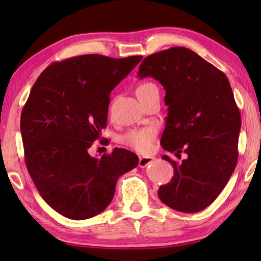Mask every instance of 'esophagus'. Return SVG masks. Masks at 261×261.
<instances>
[{
  "label": "esophagus",
  "mask_w": 261,
  "mask_h": 261,
  "mask_svg": "<svg viewBox=\"0 0 261 261\" xmlns=\"http://www.w3.org/2000/svg\"><path fill=\"white\" fill-rule=\"evenodd\" d=\"M154 160L153 157H139V167L145 168Z\"/></svg>",
  "instance_id": "1"
}]
</instances>
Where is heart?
Returning a JSON list of instances; mask_svg holds the SVG:
<instances>
[{"label":"heart","mask_w":261,"mask_h":261,"mask_svg":"<svg viewBox=\"0 0 261 261\" xmlns=\"http://www.w3.org/2000/svg\"><path fill=\"white\" fill-rule=\"evenodd\" d=\"M152 88H156V85L152 84V83H141L140 85H138L136 94L138 97L145 96L147 93L150 92ZM157 131L153 126H146V127H140V129H132L129 132L122 137V143L129 147L131 149H135V150L139 152H145L150 149L152 146V142L154 140V137H156Z\"/></svg>","instance_id":"1"}]
</instances>
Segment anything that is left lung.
I'll return each mask as SVG.
<instances>
[{
    "label": "left lung",
    "instance_id": "obj_1",
    "mask_svg": "<svg viewBox=\"0 0 261 261\" xmlns=\"http://www.w3.org/2000/svg\"><path fill=\"white\" fill-rule=\"evenodd\" d=\"M138 77H152L166 91L163 148L187 154L180 164L163 156L174 176L159 187V198L179 212H199L223 191L238 162L241 115L228 77L184 47L146 57Z\"/></svg>",
    "mask_w": 261,
    "mask_h": 261
}]
</instances>
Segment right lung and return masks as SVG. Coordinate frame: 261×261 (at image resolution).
<instances>
[{
  "mask_svg": "<svg viewBox=\"0 0 261 261\" xmlns=\"http://www.w3.org/2000/svg\"><path fill=\"white\" fill-rule=\"evenodd\" d=\"M141 59L73 57L51 64L31 88L20 122L25 165L41 197L66 218L103 212L119 177L139 163L126 149L101 158L88 149L107 126L111 91Z\"/></svg>",
  "mask_w": 261,
  "mask_h": 261,
  "instance_id": "obj_1",
  "label": "right lung"
}]
</instances>
